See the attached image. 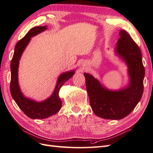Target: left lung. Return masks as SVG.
Instances as JSON below:
<instances>
[{
	"mask_svg": "<svg viewBox=\"0 0 153 153\" xmlns=\"http://www.w3.org/2000/svg\"><path fill=\"white\" fill-rule=\"evenodd\" d=\"M115 53L126 62L129 84L123 89L110 91L89 73H84L92 110L101 118L121 119L130 114L139 102L143 91L145 69L141 51L128 32L121 30Z\"/></svg>",
	"mask_w": 153,
	"mask_h": 153,
	"instance_id": "1",
	"label": "left lung"
}]
</instances>
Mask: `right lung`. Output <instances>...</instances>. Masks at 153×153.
<instances>
[{"label": "right lung", "instance_id": "add662e5", "mask_svg": "<svg viewBox=\"0 0 153 153\" xmlns=\"http://www.w3.org/2000/svg\"><path fill=\"white\" fill-rule=\"evenodd\" d=\"M47 29V26H38L32 28L26 35L16 43L11 62L10 91L13 100L27 116L31 119H46L57 113L62 106V101L59 96V92L62 85L75 73L70 71L62 73L59 76L54 91L50 97L41 102L27 98L20 91L18 81V68L22 54L29 44L30 38Z\"/></svg>", "mask_w": 153, "mask_h": 153}]
</instances>
